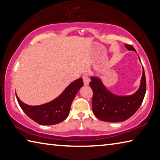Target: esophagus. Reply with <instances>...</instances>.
Instances as JSON below:
<instances>
[{
    "label": "esophagus",
    "instance_id": "34e87169",
    "mask_svg": "<svg viewBox=\"0 0 160 160\" xmlns=\"http://www.w3.org/2000/svg\"><path fill=\"white\" fill-rule=\"evenodd\" d=\"M82 79H83V82H84V85H89V83H90V78L88 77V75L85 73L82 76Z\"/></svg>",
    "mask_w": 160,
    "mask_h": 160
}]
</instances>
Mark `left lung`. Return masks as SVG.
<instances>
[{"instance_id": "obj_1", "label": "left lung", "mask_w": 160, "mask_h": 160, "mask_svg": "<svg viewBox=\"0 0 160 160\" xmlns=\"http://www.w3.org/2000/svg\"><path fill=\"white\" fill-rule=\"evenodd\" d=\"M129 51H135L132 45L125 44ZM90 88L93 91L92 99L94 114L99 120L106 122H120L126 121L139 109L146 92V79L142 70L141 84L139 90L134 94L118 97L108 91L97 78H91Z\"/></svg>"}]
</instances>
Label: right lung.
I'll list each match as a JSON object with an SVG mask.
<instances>
[{
	"instance_id": "obj_1",
	"label": "right lung",
	"mask_w": 160,
	"mask_h": 160,
	"mask_svg": "<svg viewBox=\"0 0 160 160\" xmlns=\"http://www.w3.org/2000/svg\"><path fill=\"white\" fill-rule=\"evenodd\" d=\"M82 86L83 80L80 78L68 86L57 98L39 106H29L22 102L17 94L16 97L21 109L35 122L40 125H54L62 122L68 117L72 100Z\"/></svg>"
}]
</instances>
